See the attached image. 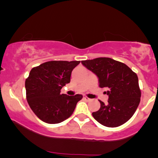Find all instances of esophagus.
Here are the masks:
<instances>
[{
    "mask_svg": "<svg viewBox=\"0 0 158 158\" xmlns=\"http://www.w3.org/2000/svg\"><path fill=\"white\" fill-rule=\"evenodd\" d=\"M83 98L85 99L86 101H90V100H91V99L89 98H88V97H86V96H83Z\"/></svg>",
    "mask_w": 158,
    "mask_h": 158,
    "instance_id": "34e87169",
    "label": "esophagus"
}]
</instances>
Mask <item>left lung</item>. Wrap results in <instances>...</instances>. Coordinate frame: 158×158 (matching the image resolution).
Wrapping results in <instances>:
<instances>
[{
    "mask_svg": "<svg viewBox=\"0 0 158 158\" xmlns=\"http://www.w3.org/2000/svg\"><path fill=\"white\" fill-rule=\"evenodd\" d=\"M81 63L98 77L99 86L106 88L108 103L99 101L101 107L92 113L101 124L116 127L130 119L140 102L138 77L127 64L109 57L83 60Z\"/></svg>",
    "mask_w": 158,
    "mask_h": 158,
    "instance_id": "8db88e82",
    "label": "left lung"
}]
</instances>
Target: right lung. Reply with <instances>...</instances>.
<instances>
[{"instance_id":"right-lung-1","label":"right lung","mask_w":158,"mask_h":158,"mask_svg":"<svg viewBox=\"0 0 158 158\" xmlns=\"http://www.w3.org/2000/svg\"><path fill=\"white\" fill-rule=\"evenodd\" d=\"M80 61H49L33 68L25 81L27 100L34 114L47 124L70 117L83 96L60 94L70 82L71 73Z\"/></svg>"}]
</instances>
